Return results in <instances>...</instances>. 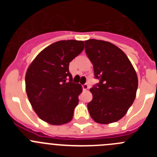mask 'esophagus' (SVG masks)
<instances>
[{"instance_id":"esophagus-1","label":"esophagus","mask_w":157,"mask_h":157,"mask_svg":"<svg viewBox=\"0 0 157 157\" xmlns=\"http://www.w3.org/2000/svg\"><path fill=\"white\" fill-rule=\"evenodd\" d=\"M82 88L84 90H87L90 88V86H89L88 84H84V85H82Z\"/></svg>"}]
</instances>
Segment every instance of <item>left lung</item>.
<instances>
[{
	"label": "left lung",
	"mask_w": 157,
	"mask_h": 157,
	"mask_svg": "<svg viewBox=\"0 0 157 157\" xmlns=\"http://www.w3.org/2000/svg\"><path fill=\"white\" fill-rule=\"evenodd\" d=\"M85 50L94 66L98 84L90 88L93 100L87 105L91 118L98 123L120 120L132 105L138 80L132 63L124 52L109 41H85Z\"/></svg>",
	"instance_id": "8db88e82"
}]
</instances>
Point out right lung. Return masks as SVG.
Listing matches in <instances>:
<instances>
[{
    "mask_svg": "<svg viewBox=\"0 0 157 157\" xmlns=\"http://www.w3.org/2000/svg\"><path fill=\"white\" fill-rule=\"evenodd\" d=\"M83 49L82 41H56L44 48L27 68L25 82L29 101L38 117L51 125H63L73 118L82 88L71 82L69 63Z\"/></svg>",
    "mask_w": 157,
    "mask_h": 157,
    "instance_id": "add662e5",
    "label": "right lung"
}]
</instances>
